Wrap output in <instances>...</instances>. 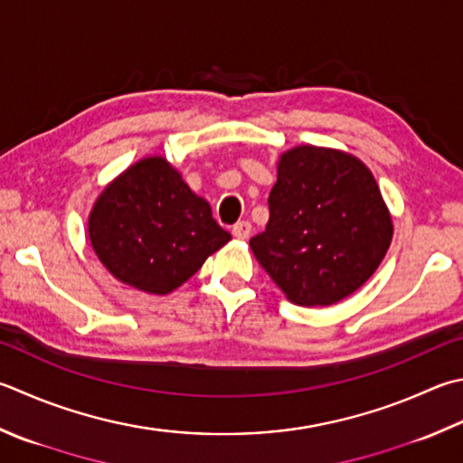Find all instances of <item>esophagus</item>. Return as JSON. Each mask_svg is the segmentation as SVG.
<instances>
[{
	"label": "esophagus",
	"mask_w": 463,
	"mask_h": 463,
	"mask_svg": "<svg viewBox=\"0 0 463 463\" xmlns=\"http://www.w3.org/2000/svg\"><path fill=\"white\" fill-rule=\"evenodd\" d=\"M232 233H233V238H238V240H248L250 233H251V223L250 222H238L232 228Z\"/></svg>",
	"instance_id": "obj_1"
}]
</instances>
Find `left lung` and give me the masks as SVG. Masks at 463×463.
I'll return each mask as SVG.
<instances>
[{"mask_svg":"<svg viewBox=\"0 0 463 463\" xmlns=\"http://www.w3.org/2000/svg\"><path fill=\"white\" fill-rule=\"evenodd\" d=\"M260 266L298 307H330L374 274L393 240L381 189L359 156L298 145L280 155Z\"/></svg>","mask_w":463,"mask_h":463,"instance_id":"left-lung-1","label":"left lung"}]
</instances>
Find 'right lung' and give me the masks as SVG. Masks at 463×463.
Masks as SVG:
<instances>
[{
	"mask_svg": "<svg viewBox=\"0 0 463 463\" xmlns=\"http://www.w3.org/2000/svg\"><path fill=\"white\" fill-rule=\"evenodd\" d=\"M89 240L102 266L146 294H169L232 235L161 155L145 156L112 179L89 215Z\"/></svg>",
	"mask_w": 463,
	"mask_h": 463,
	"instance_id": "obj_1",
	"label": "right lung"
}]
</instances>
